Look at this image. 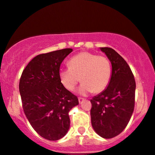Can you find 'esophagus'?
I'll list each match as a JSON object with an SVG mask.
<instances>
[{
	"label": "esophagus",
	"instance_id": "obj_1",
	"mask_svg": "<svg viewBox=\"0 0 155 155\" xmlns=\"http://www.w3.org/2000/svg\"><path fill=\"white\" fill-rule=\"evenodd\" d=\"M84 101H85V99L82 98V97H79V104H82V103H83Z\"/></svg>",
	"mask_w": 155,
	"mask_h": 155
}]
</instances>
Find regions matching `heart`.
Here are the masks:
<instances>
[{
	"label": "heart",
	"instance_id": "heart-1",
	"mask_svg": "<svg viewBox=\"0 0 155 155\" xmlns=\"http://www.w3.org/2000/svg\"><path fill=\"white\" fill-rule=\"evenodd\" d=\"M68 66L60 70V81L68 90L72 91L81 78L83 82L78 92L81 95L103 91L111 79V63L106 57L84 51L71 58Z\"/></svg>",
	"mask_w": 155,
	"mask_h": 155
}]
</instances>
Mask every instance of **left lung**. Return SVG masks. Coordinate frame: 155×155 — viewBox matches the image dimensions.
<instances>
[{"instance_id": "8db88e82", "label": "left lung", "mask_w": 155, "mask_h": 155, "mask_svg": "<svg viewBox=\"0 0 155 155\" xmlns=\"http://www.w3.org/2000/svg\"><path fill=\"white\" fill-rule=\"evenodd\" d=\"M111 63L109 83L105 90L90 100L91 123L104 138L118 136L128 124L135 106L136 81L131 69L114 49L101 47Z\"/></svg>"}]
</instances>
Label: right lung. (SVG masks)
Returning a JSON list of instances; mask_svg holds the SVG:
<instances>
[{
  "label": "right lung",
  "instance_id": "obj_1",
  "mask_svg": "<svg viewBox=\"0 0 155 155\" xmlns=\"http://www.w3.org/2000/svg\"><path fill=\"white\" fill-rule=\"evenodd\" d=\"M73 51L63 49L37 55L23 70L19 93L25 114L33 128L49 140L65 136L70 127L69 111L79 104L59 77L63 60Z\"/></svg>",
  "mask_w": 155,
  "mask_h": 155
}]
</instances>
